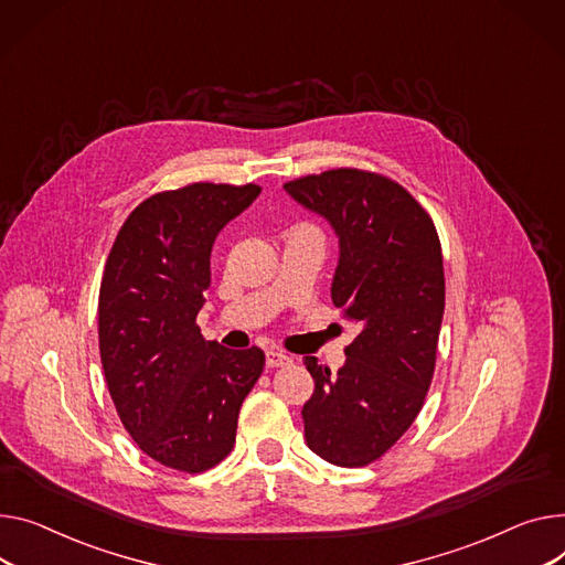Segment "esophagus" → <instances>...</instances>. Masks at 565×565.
I'll list each match as a JSON object with an SVG mask.
<instances>
[{
  "label": "esophagus",
  "instance_id": "1",
  "mask_svg": "<svg viewBox=\"0 0 565 565\" xmlns=\"http://www.w3.org/2000/svg\"><path fill=\"white\" fill-rule=\"evenodd\" d=\"M266 363H268L270 367H284V365L290 363V356L284 354L281 350H268V352H266Z\"/></svg>",
  "mask_w": 565,
  "mask_h": 565
}]
</instances>
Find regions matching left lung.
<instances>
[{"mask_svg":"<svg viewBox=\"0 0 565 565\" xmlns=\"http://www.w3.org/2000/svg\"><path fill=\"white\" fill-rule=\"evenodd\" d=\"M338 238L331 302L359 324L333 372L305 356L316 382L302 408L311 452L341 468L380 459L413 425L429 391L445 309L431 217L382 174L341 168L284 183Z\"/></svg>","mask_w":565,"mask_h":565,"instance_id":"left-lung-1","label":"left lung"}]
</instances>
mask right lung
<instances>
[{
	"label": "right lung",
	"mask_w": 565,
	"mask_h": 565,
	"mask_svg": "<svg viewBox=\"0 0 565 565\" xmlns=\"http://www.w3.org/2000/svg\"><path fill=\"white\" fill-rule=\"evenodd\" d=\"M260 193L191 183L147 198L125 220L99 288V356L118 416L154 461L202 472L236 443L238 411L263 372L258 348L204 341L195 318L217 234Z\"/></svg>",
	"instance_id": "right-lung-1"
}]
</instances>
